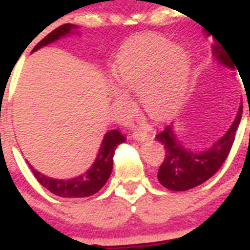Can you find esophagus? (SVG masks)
I'll return each instance as SVG.
<instances>
[{
	"label": "esophagus",
	"instance_id": "1",
	"mask_svg": "<svg viewBox=\"0 0 250 250\" xmlns=\"http://www.w3.org/2000/svg\"><path fill=\"white\" fill-rule=\"evenodd\" d=\"M132 137L136 141L143 142V141H147L148 138H151V134H149V132L147 131V129H145V128H136L133 131V133H132Z\"/></svg>",
	"mask_w": 250,
	"mask_h": 250
}]
</instances>
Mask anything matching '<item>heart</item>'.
<instances>
[{
	"label": "heart",
	"instance_id": "obj_1",
	"mask_svg": "<svg viewBox=\"0 0 250 250\" xmlns=\"http://www.w3.org/2000/svg\"><path fill=\"white\" fill-rule=\"evenodd\" d=\"M190 73L191 58L181 46L155 35L132 39L112 62V77L118 85L112 88L113 99L125 104L123 90L137 92L148 112L166 113L181 101Z\"/></svg>",
	"mask_w": 250,
	"mask_h": 250
}]
</instances>
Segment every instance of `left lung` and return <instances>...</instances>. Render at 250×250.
I'll return each instance as SVG.
<instances>
[{
    "mask_svg": "<svg viewBox=\"0 0 250 250\" xmlns=\"http://www.w3.org/2000/svg\"><path fill=\"white\" fill-rule=\"evenodd\" d=\"M211 54L215 62L230 70H234L235 64H233L230 55L219 41L211 44ZM242 113L243 103H240L235 119L227 133L212 143L211 147L204 151H196L182 146L173 131V125H167L161 133L156 136L166 151L165 160L157 173L160 184L168 190L186 191L201 185L206 180L214 176L225 162L231 149L236 129L242 119Z\"/></svg>",
    "mask_w": 250,
    "mask_h": 250,
    "instance_id": "8db88e82",
    "label": "left lung"
}]
</instances>
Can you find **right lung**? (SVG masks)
Here are the masks:
<instances>
[{
    "label": "right lung",
    "instance_id": "add662e5",
    "mask_svg": "<svg viewBox=\"0 0 250 250\" xmlns=\"http://www.w3.org/2000/svg\"><path fill=\"white\" fill-rule=\"evenodd\" d=\"M74 30H78V26L73 23H65V25L59 26L58 29L50 32L47 36H45L42 40L39 42L36 46L32 49V53L41 47L46 46L49 44H53L54 41H58L59 39L69 36L74 34ZM125 137L118 129H112L104 134L103 141H102L101 148L98 151V155L95 161L90 166L86 172L82 173L79 176L73 177L68 180H59L49 177L44 173L39 172L35 170L34 167L29 164L32 173L38 179L41 185L45 188L53 192L54 195L60 197H86L97 194L109 179L110 173L113 170V156L116 151L117 146L123 143Z\"/></svg>",
    "mask_w": 250,
    "mask_h": 250
}]
</instances>
